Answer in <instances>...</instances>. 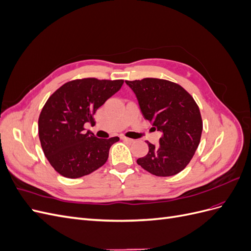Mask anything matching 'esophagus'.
<instances>
[{"label": "esophagus", "mask_w": 251, "mask_h": 251, "mask_svg": "<svg viewBox=\"0 0 251 251\" xmlns=\"http://www.w3.org/2000/svg\"><path fill=\"white\" fill-rule=\"evenodd\" d=\"M121 139H123L124 141H126V142H130V143L134 142V139H131V138H127V137H126V136H123V137H121Z\"/></svg>", "instance_id": "1"}]
</instances>
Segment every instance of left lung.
Here are the masks:
<instances>
[{
  "label": "left lung",
  "mask_w": 251,
  "mask_h": 251,
  "mask_svg": "<svg viewBox=\"0 0 251 251\" xmlns=\"http://www.w3.org/2000/svg\"><path fill=\"white\" fill-rule=\"evenodd\" d=\"M135 93L143 117L162 132L159 146L148 141L149 153L137 159L142 169L158 177L174 176L192 160L203 123L198 104L178 83L159 78L126 80Z\"/></svg>",
  "instance_id": "1"
}]
</instances>
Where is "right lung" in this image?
Instances as JSON below:
<instances>
[{"label": "right lung", "mask_w": 251, "mask_h": 251, "mask_svg": "<svg viewBox=\"0 0 251 251\" xmlns=\"http://www.w3.org/2000/svg\"><path fill=\"white\" fill-rule=\"evenodd\" d=\"M124 80L82 78L66 82L45 103L39 118L44 154L58 174L76 179L100 169L118 137L97 138L85 130L97 109L115 94Z\"/></svg>", "instance_id": "add662e5"}]
</instances>
